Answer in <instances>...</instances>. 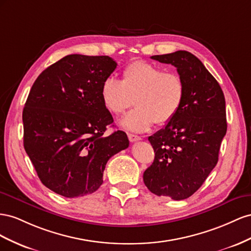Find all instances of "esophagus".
<instances>
[{
    "label": "esophagus",
    "mask_w": 251,
    "mask_h": 251,
    "mask_svg": "<svg viewBox=\"0 0 251 251\" xmlns=\"http://www.w3.org/2000/svg\"><path fill=\"white\" fill-rule=\"evenodd\" d=\"M128 139H129V141L131 143H133V142L140 141L141 137H139V135H137V134H133V133H128Z\"/></svg>",
    "instance_id": "1"
}]
</instances>
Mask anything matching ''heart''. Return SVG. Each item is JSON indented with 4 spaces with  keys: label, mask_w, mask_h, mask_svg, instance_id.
Listing matches in <instances>:
<instances>
[{
    "label": "heart",
    "mask_w": 251,
    "mask_h": 251,
    "mask_svg": "<svg viewBox=\"0 0 251 251\" xmlns=\"http://www.w3.org/2000/svg\"><path fill=\"white\" fill-rule=\"evenodd\" d=\"M101 98L106 108L117 116L137 105L121 125L128 130L144 132L154 122L166 125L174 120L184 102L185 84L180 75L137 60L124 68L122 81L111 76L105 78Z\"/></svg>",
    "instance_id": "obj_1"
}]
</instances>
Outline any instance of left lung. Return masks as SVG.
I'll list each match as a JSON object with an SVG mask.
<instances>
[{"mask_svg": "<svg viewBox=\"0 0 251 251\" xmlns=\"http://www.w3.org/2000/svg\"><path fill=\"white\" fill-rule=\"evenodd\" d=\"M151 59L176 67L185 99L174 120L148 138L154 160L143 180L154 195L180 201L201 187L217 165L227 130L225 98L218 81L192 53L178 50Z\"/></svg>", "mask_w": 251, "mask_h": 251, "instance_id": "1", "label": "left lung"}]
</instances>
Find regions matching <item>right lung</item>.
I'll list each match as a JSON object with an SVG mask.
<instances>
[{
    "label": "right lung",
    "mask_w": 251,
    "mask_h": 251,
    "mask_svg": "<svg viewBox=\"0 0 251 251\" xmlns=\"http://www.w3.org/2000/svg\"><path fill=\"white\" fill-rule=\"evenodd\" d=\"M116 68L108 55L69 54L43 71L28 95L24 148L41 182L60 196L98 190L106 163L129 146L124 131L104 135L113 119L101 86Z\"/></svg>",
    "instance_id": "1"
}]
</instances>
